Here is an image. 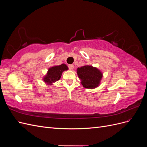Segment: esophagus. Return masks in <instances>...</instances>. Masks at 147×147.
<instances>
[{
  "label": "esophagus",
  "mask_w": 147,
  "mask_h": 147,
  "mask_svg": "<svg viewBox=\"0 0 147 147\" xmlns=\"http://www.w3.org/2000/svg\"><path fill=\"white\" fill-rule=\"evenodd\" d=\"M74 65H73V64H71V65H69V69H70V70H73L74 69Z\"/></svg>",
  "instance_id": "obj_1"
}]
</instances>
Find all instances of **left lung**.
<instances>
[{"instance_id": "obj_1", "label": "left lung", "mask_w": 147, "mask_h": 147, "mask_svg": "<svg viewBox=\"0 0 147 147\" xmlns=\"http://www.w3.org/2000/svg\"><path fill=\"white\" fill-rule=\"evenodd\" d=\"M77 73L78 78L81 80L83 86L88 89L97 88L100 84L103 77V75L98 69L89 65L78 67Z\"/></svg>"}]
</instances>
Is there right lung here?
Wrapping results in <instances>:
<instances>
[{
  "instance_id": "obj_1",
  "label": "right lung",
  "mask_w": 147,
  "mask_h": 147,
  "mask_svg": "<svg viewBox=\"0 0 147 147\" xmlns=\"http://www.w3.org/2000/svg\"><path fill=\"white\" fill-rule=\"evenodd\" d=\"M68 70V67L65 64L59 65H55L49 68L47 75L43 77V80L47 84H51L59 80L61 78L62 74L65 70Z\"/></svg>"
}]
</instances>
